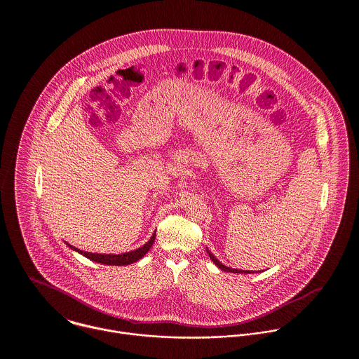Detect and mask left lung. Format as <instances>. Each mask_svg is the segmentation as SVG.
Listing matches in <instances>:
<instances>
[{
	"instance_id": "8db88e82",
	"label": "left lung",
	"mask_w": 359,
	"mask_h": 359,
	"mask_svg": "<svg viewBox=\"0 0 359 359\" xmlns=\"http://www.w3.org/2000/svg\"><path fill=\"white\" fill-rule=\"evenodd\" d=\"M209 252V250H208ZM209 257L212 259V262L220 269V270H223V271H230V273H250V271H242V270H237V269H230V267H227V266H224L223 263H220L215 256H213V253H210L209 252Z\"/></svg>"
}]
</instances>
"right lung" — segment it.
I'll use <instances>...</instances> for the list:
<instances>
[{
  "mask_svg": "<svg viewBox=\"0 0 359 359\" xmlns=\"http://www.w3.org/2000/svg\"><path fill=\"white\" fill-rule=\"evenodd\" d=\"M156 239V233L153 234V237L147 243H144L143 246L126 252V253H120V255H102V253H90V252H83L77 248H74L77 252H80L81 255H83L85 257H88L89 260H93L96 263H102V264H107V266H126L130 263H135L137 260H140L153 246Z\"/></svg>",
  "mask_w": 359,
  "mask_h": 359,
  "instance_id": "add662e5",
  "label": "right lung"
}]
</instances>
